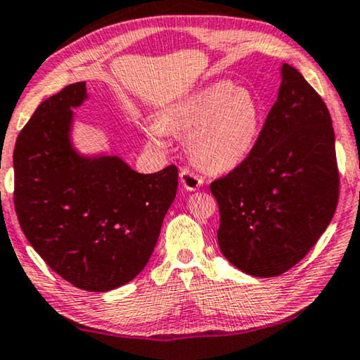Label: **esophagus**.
<instances>
[{"mask_svg":"<svg viewBox=\"0 0 360 360\" xmlns=\"http://www.w3.org/2000/svg\"><path fill=\"white\" fill-rule=\"evenodd\" d=\"M180 181H181V185H184L185 190H188V191H195L202 185L201 176L193 172L191 169H186V167L180 170Z\"/></svg>","mask_w":360,"mask_h":360,"instance_id":"34e87169","label":"esophagus"}]
</instances>
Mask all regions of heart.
Instances as JSON below:
<instances>
[{"mask_svg": "<svg viewBox=\"0 0 360 360\" xmlns=\"http://www.w3.org/2000/svg\"><path fill=\"white\" fill-rule=\"evenodd\" d=\"M261 109L250 91L229 82L199 88L164 110L162 124L148 127L154 143H162L165 130L190 134L188 151L207 172H226L250 156L256 145Z\"/></svg>", "mask_w": 360, "mask_h": 360, "instance_id": "heart-1", "label": "heart"}]
</instances>
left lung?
<instances>
[{"mask_svg": "<svg viewBox=\"0 0 360 360\" xmlns=\"http://www.w3.org/2000/svg\"><path fill=\"white\" fill-rule=\"evenodd\" d=\"M224 256L254 276H276L301 261L333 219L340 196L335 131L327 104L290 64L256 145L214 180Z\"/></svg>", "mask_w": 360, "mask_h": 360, "instance_id": "1", "label": "left lung"}]
</instances>
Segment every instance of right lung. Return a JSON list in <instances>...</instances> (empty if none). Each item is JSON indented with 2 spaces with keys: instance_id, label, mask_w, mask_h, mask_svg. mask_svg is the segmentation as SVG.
Segmentation results:
<instances>
[{
  "instance_id": "1",
  "label": "right lung",
  "mask_w": 360,
  "mask_h": 360,
  "mask_svg": "<svg viewBox=\"0 0 360 360\" xmlns=\"http://www.w3.org/2000/svg\"><path fill=\"white\" fill-rule=\"evenodd\" d=\"M85 82L45 99L14 148V207L40 257L77 288H119L145 269L174 202L179 170L138 174L117 156L72 148V108Z\"/></svg>"
}]
</instances>
